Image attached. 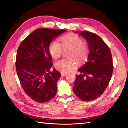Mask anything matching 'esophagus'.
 <instances>
[{
    "instance_id": "1",
    "label": "esophagus",
    "mask_w": 128,
    "mask_h": 128,
    "mask_svg": "<svg viewBox=\"0 0 128 128\" xmlns=\"http://www.w3.org/2000/svg\"><path fill=\"white\" fill-rule=\"evenodd\" d=\"M61 76L64 77V76H66V75H67V74H64V73H62V72H61Z\"/></svg>"
}]
</instances>
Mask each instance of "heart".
Returning a JSON list of instances; mask_svg holds the SVG:
<instances>
[{
  "mask_svg": "<svg viewBox=\"0 0 128 128\" xmlns=\"http://www.w3.org/2000/svg\"><path fill=\"white\" fill-rule=\"evenodd\" d=\"M61 44L56 41L51 43L49 51L52 58H59L62 56L64 50H70L69 57L75 58L79 64L85 62L89 55V48L84 43L83 40L77 35L70 33L61 37ZM77 62L75 59H61L54 63L55 68L62 73H67L76 67Z\"/></svg>",
  "mask_w": 128,
  "mask_h": 128,
  "instance_id": "b5f03b06",
  "label": "heart"
}]
</instances>
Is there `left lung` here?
<instances>
[{
	"label": "left lung",
	"instance_id": "1",
	"mask_svg": "<svg viewBox=\"0 0 128 128\" xmlns=\"http://www.w3.org/2000/svg\"><path fill=\"white\" fill-rule=\"evenodd\" d=\"M79 33L86 39L90 52L87 62L78 69L81 74L76 76L73 90L79 99L88 102L98 98L107 88L113 73L112 56L98 35L87 30Z\"/></svg>",
	"mask_w": 128,
	"mask_h": 128
}]
</instances>
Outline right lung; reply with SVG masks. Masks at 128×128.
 Instances as JSON below:
<instances>
[{"instance_id":"right-lung-1","label":"right lung","mask_w":128,"mask_h":128,"mask_svg":"<svg viewBox=\"0 0 128 128\" xmlns=\"http://www.w3.org/2000/svg\"><path fill=\"white\" fill-rule=\"evenodd\" d=\"M66 30L37 29L22 42L17 50V76L25 93L36 102H47L56 95L61 75L54 69L50 71L52 62L49 46L54 38Z\"/></svg>"}]
</instances>
